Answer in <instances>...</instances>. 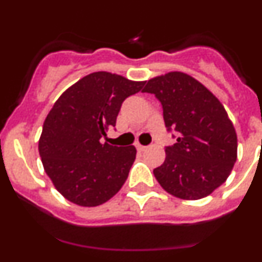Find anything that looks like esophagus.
<instances>
[{"mask_svg": "<svg viewBox=\"0 0 262 262\" xmlns=\"http://www.w3.org/2000/svg\"><path fill=\"white\" fill-rule=\"evenodd\" d=\"M137 150H138V152H143L144 149H146V146H142V144H137Z\"/></svg>", "mask_w": 262, "mask_h": 262, "instance_id": "34e87169", "label": "esophagus"}]
</instances>
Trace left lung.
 I'll use <instances>...</instances> for the list:
<instances>
[{
  "instance_id": "left-lung-1",
  "label": "left lung",
  "mask_w": 262,
  "mask_h": 262,
  "mask_svg": "<svg viewBox=\"0 0 262 262\" xmlns=\"http://www.w3.org/2000/svg\"><path fill=\"white\" fill-rule=\"evenodd\" d=\"M143 92L161 102L176 143L166 147L165 162L153 173L161 186L181 199L212 194L231 173L237 160V136L226 109L199 81L170 72L147 82Z\"/></svg>"
}]
</instances>
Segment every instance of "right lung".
Instances as JSON below:
<instances>
[{"label":"right lung","mask_w":262,"mask_h":262,"mask_svg":"<svg viewBox=\"0 0 262 262\" xmlns=\"http://www.w3.org/2000/svg\"><path fill=\"white\" fill-rule=\"evenodd\" d=\"M133 82L95 72L66 90L44 121L39 153L55 189L81 207H96L120 190L136 160L134 146L100 142L115 126L126 97L141 91Z\"/></svg>","instance_id":"add662e5"}]
</instances>
